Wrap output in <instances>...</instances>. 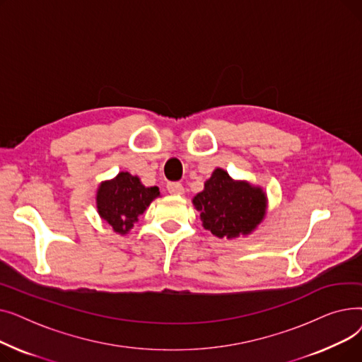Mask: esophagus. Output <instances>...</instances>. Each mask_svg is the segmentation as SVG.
Returning a JSON list of instances; mask_svg holds the SVG:
<instances>
[{
    "label": "esophagus",
    "mask_w": 362,
    "mask_h": 362,
    "mask_svg": "<svg viewBox=\"0 0 362 362\" xmlns=\"http://www.w3.org/2000/svg\"><path fill=\"white\" fill-rule=\"evenodd\" d=\"M167 191L171 195H182L185 192V187L179 182H170V183H167Z\"/></svg>",
    "instance_id": "34e87169"
}]
</instances>
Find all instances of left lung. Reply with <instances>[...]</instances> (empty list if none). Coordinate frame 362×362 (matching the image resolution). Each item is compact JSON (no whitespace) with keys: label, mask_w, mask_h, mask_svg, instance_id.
I'll return each instance as SVG.
<instances>
[{"label":"left lung","mask_w":362,"mask_h":362,"mask_svg":"<svg viewBox=\"0 0 362 362\" xmlns=\"http://www.w3.org/2000/svg\"><path fill=\"white\" fill-rule=\"evenodd\" d=\"M192 202L201 213L204 229L220 239L250 235L267 211V197L259 186L233 180L223 168L213 171Z\"/></svg>","instance_id":"1"}]
</instances>
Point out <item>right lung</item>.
I'll return each instance as SVG.
<instances>
[{"mask_svg":"<svg viewBox=\"0 0 362 362\" xmlns=\"http://www.w3.org/2000/svg\"><path fill=\"white\" fill-rule=\"evenodd\" d=\"M157 197H160L157 186L145 187L138 176L120 171L114 179L100 185L97 191L98 214L114 232L126 235Z\"/></svg>","mask_w":362,"mask_h":362,"instance_id":"1","label":"right lung"}]
</instances>
